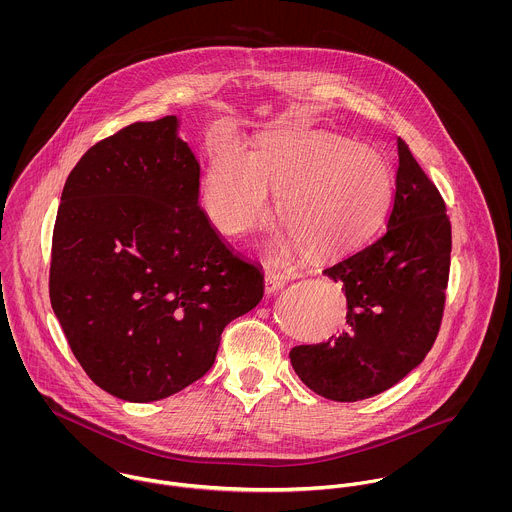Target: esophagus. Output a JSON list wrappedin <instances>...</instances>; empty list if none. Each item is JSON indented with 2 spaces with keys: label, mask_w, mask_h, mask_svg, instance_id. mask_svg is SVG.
Returning <instances> with one entry per match:
<instances>
[{
  "label": "esophagus",
  "mask_w": 512,
  "mask_h": 512,
  "mask_svg": "<svg viewBox=\"0 0 512 512\" xmlns=\"http://www.w3.org/2000/svg\"><path fill=\"white\" fill-rule=\"evenodd\" d=\"M286 286V276L280 272H266L264 276V288L266 293L280 292Z\"/></svg>",
  "instance_id": "1"
}]
</instances>
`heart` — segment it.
<instances>
[{"instance_id": "b5f03b06", "label": "heart", "mask_w": 512, "mask_h": 512, "mask_svg": "<svg viewBox=\"0 0 512 512\" xmlns=\"http://www.w3.org/2000/svg\"><path fill=\"white\" fill-rule=\"evenodd\" d=\"M288 232L266 246L270 260L297 246L329 260L365 242L386 215L394 177L386 159L351 138L309 128L270 132L258 153L240 144L213 149L203 177V209L226 236H242L272 215Z\"/></svg>"}]
</instances>
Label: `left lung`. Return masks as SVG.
Returning a JSON list of instances; mask_svg holds the SVG:
<instances>
[{"label": "left lung", "instance_id": "obj_1", "mask_svg": "<svg viewBox=\"0 0 512 512\" xmlns=\"http://www.w3.org/2000/svg\"><path fill=\"white\" fill-rule=\"evenodd\" d=\"M396 195L386 230L323 274L343 284L347 327L290 351L315 394L357 402L398 384L430 353L443 315L451 224L436 185L398 138Z\"/></svg>", "mask_w": 512, "mask_h": 512}]
</instances>
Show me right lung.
I'll return each instance as SVG.
<instances>
[{"instance_id": "add662e5", "label": "right lung", "mask_w": 512, "mask_h": 512, "mask_svg": "<svg viewBox=\"0 0 512 512\" xmlns=\"http://www.w3.org/2000/svg\"><path fill=\"white\" fill-rule=\"evenodd\" d=\"M181 120L136 122L74 165L57 213L49 295L76 361L108 394L155 402L215 363L222 329L264 295L199 207Z\"/></svg>"}]
</instances>
